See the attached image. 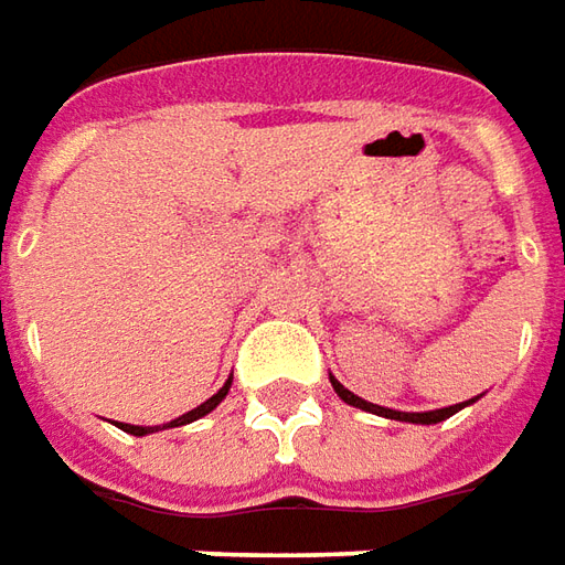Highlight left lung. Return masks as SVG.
Listing matches in <instances>:
<instances>
[{
    "instance_id": "obj_1",
    "label": "left lung",
    "mask_w": 565,
    "mask_h": 565,
    "mask_svg": "<svg viewBox=\"0 0 565 565\" xmlns=\"http://www.w3.org/2000/svg\"><path fill=\"white\" fill-rule=\"evenodd\" d=\"M331 386L333 393L340 395L347 405H352V408H362V412H371L377 414V417H386V420H402V424H439V420H445V417H451V414H458L460 408H467V405H473L476 398H470V402H460V405H448V408H436V412H395V408H383V405H374V402H364L362 395L349 393L347 386L340 383L337 377H331Z\"/></svg>"
}]
</instances>
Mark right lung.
Instances as JSON below:
<instances>
[{"label": "right lung", "mask_w": 565, "mask_h": 565, "mask_svg": "<svg viewBox=\"0 0 565 565\" xmlns=\"http://www.w3.org/2000/svg\"><path fill=\"white\" fill-rule=\"evenodd\" d=\"M228 390H232V377L225 380V386L218 390L216 395H210L203 405H198V408H191L188 414H182V417H175V420H170V424H163V427H136V424H117V427L122 429V433H129V436H148V433H160V429H170V427H185V424H191V420H201L203 414H210L213 408H216L218 402L228 395Z\"/></svg>", "instance_id": "add662e5"}]
</instances>
